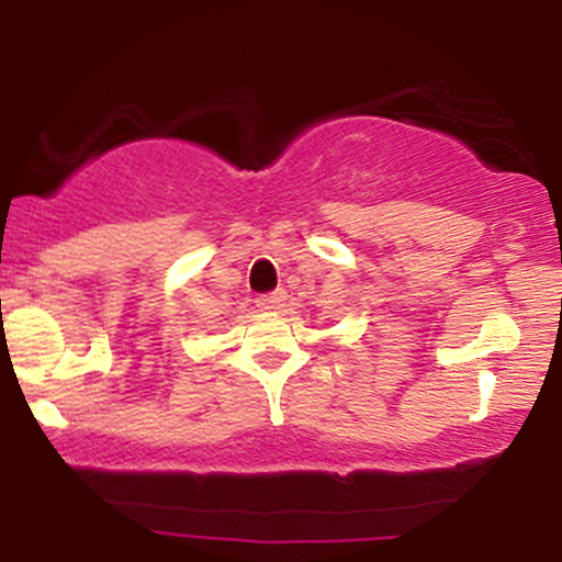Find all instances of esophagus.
I'll return each mask as SVG.
<instances>
[{"label":"esophagus","mask_w":562,"mask_h":562,"mask_svg":"<svg viewBox=\"0 0 562 562\" xmlns=\"http://www.w3.org/2000/svg\"><path fill=\"white\" fill-rule=\"evenodd\" d=\"M259 306L267 312H277V308L285 306V290H274V293L259 295Z\"/></svg>","instance_id":"34e87169"}]
</instances>
